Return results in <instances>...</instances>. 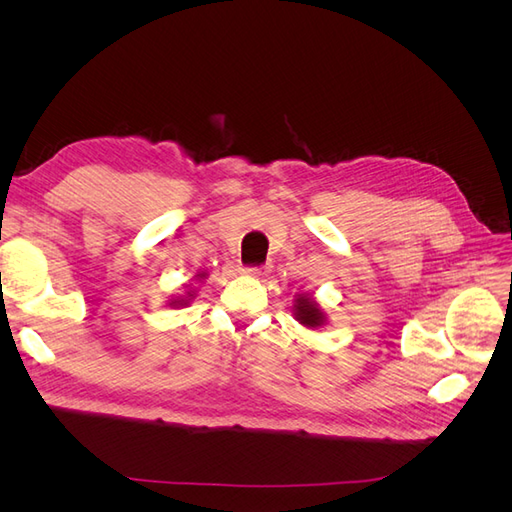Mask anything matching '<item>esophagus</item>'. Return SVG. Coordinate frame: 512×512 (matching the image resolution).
<instances>
[{
	"label": "esophagus",
	"instance_id": "1",
	"mask_svg": "<svg viewBox=\"0 0 512 512\" xmlns=\"http://www.w3.org/2000/svg\"><path fill=\"white\" fill-rule=\"evenodd\" d=\"M267 267H245L243 273L250 275V277H265L267 275Z\"/></svg>",
	"mask_w": 512,
	"mask_h": 512
}]
</instances>
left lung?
<instances>
[{
	"label": "left lung",
	"mask_w": 512,
	"mask_h": 512,
	"mask_svg": "<svg viewBox=\"0 0 512 512\" xmlns=\"http://www.w3.org/2000/svg\"><path fill=\"white\" fill-rule=\"evenodd\" d=\"M294 318H297L303 327L309 329H318L324 324V312L320 309V305L309 297V294H299L297 301H294Z\"/></svg>",
	"instance_id": "left-lung-1"
}]
</instances>
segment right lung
I'll return each instance as SVG.
<instances>
[{
	"label": "right lung",
	"mask_w": 512,
	"mask_h": 512,
	"mask_svg": "<svg viewBox=\"0 0 512 512\" xmlns=\"http://www.w3.org/2000/svg\"><path fill=\"white\" fill-rule=\"evenodd\" d=\"M198 277H205V273H200ZM188 297H192L190 292H188ZM185 303H188V299H177V301H173V303H170V305H185Z\"/></svg>",
	"instance_id": "obj_1"
}]
</instances>
